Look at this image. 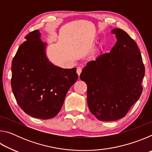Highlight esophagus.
I'll use <instances>...</instances> for the list:
<instances>
[{
  "label": "esophagus",
  "mask_w": 152,
  "mask_h": 152,
  "mask_svg": "<svg viewBox=\"0 0 152 152\" xmlns=\"http://www.w3.org/2000/svg\"><path fill=\"white\" fill-rule=\"evenodd\" d=\"M76 72H77V74H78V76L80 75V74H81V72H82V68H80V67H78V68H77Z\"/></svg>",
  "instance_id": "34e87169"
}]
</instances>
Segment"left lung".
<instances>
[{"label":"left lung","mask_w":152,"mask_h":152,"mask_svg":"<svg viewBox=\"0 0 152 152\" xmlns=\"http://www.w3.org/2000/svg\"><path fill=\"white\" fill-rule=\"evenodd\" d=\"M117 42L109 53L86 64L80 79L87 84V102L100 121L124 117L143 91L145 67L137 43L127 33L115 29Z\"/></svg>","instance_id":"left-lung-1"}]
</instances>
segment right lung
<instances>
[{"label": "right lung", "mask_w": 152, "mask_h": 152, "mask_svg": "<svg viewBox=\"0 0 152 152\" xmlns=\"http://www.w3.org/2000/svg\"><path fill=\"white\" fill-rule=\"evenodd\" d=\"M39 30L25 36L12 59V91L19 106L33 117L49 119L60 112L68 90L78 78L76 68L64 69L46 58Z\"/></svg>", "instance_id": "obj_1"}]
</instances>
